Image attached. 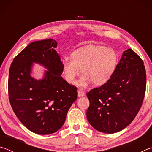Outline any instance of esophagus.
<instances>
[{
    "label": "esophagus",
    "instance_id": "esophagus-1",
    "mask_svg": "<svg viewBox=\"0 0 152 152\" xmlns=\"http://www.w3.org/2000/svg\"><path fill=\"white\" fill-rule=\"evenodd\" d=\"M84 95H85V93L82 91V90H79L78 92V97H82L84 96Z\"/></svg>",
    "mask_w": 152,
    "mask_h": 152
}]
</instances>
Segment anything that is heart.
Here are the masks:
<instances>
[{
  "mask_svg": "<svg viewBox=\"0 0 152 152\" xmlns=\"http://www.w3.org/2000/svg\"><path fill=\"white\" fill-rule=\"evenodd\" d=\"M71 58H65L61 64V73L68 84L75 82L80 73L83 74L76 84L82 88L90 85L101 86L109 81L115 72L118 57L111 48L102 45H87L74 51Z\"/></svg>",
  "mask_w": 152,
  "mask_h": 152,
  "instance_id": "1",
  "label": "heart"
}]
</instances>
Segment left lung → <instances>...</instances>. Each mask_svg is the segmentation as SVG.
<instances>
[{"label":"left lung","instance_id":"obj_1","mask_svg":"<svg viewBox=\"0 0 152 152\" xmlns=\"http://www.w3.org/2000/svg\"><path fill=\"white\" fill-rule=\"evenodd\" d=\"M146 88L143 62L132 49L123 51L109 81L86 94L90 106L86 117L95 129L104 133L127 127L142 104Z\"/></svg>","mask_w":152,"mask_h":152}]
</instances>
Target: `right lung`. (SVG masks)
Listing matches in <instances>:
<instances>
[{
	"label": "right lung",
	"instance_id": "obj_1",
	"mask_svg": "<svg viewBox=\"0 0 152 152\" xmlns=\"http://www.w3.org/2000/svg\"><path fill=\"white\" fill-rule=\"evenodd\" d=\"M52 39L31 43L14 58L9 70V101L14 113L28 129L39 135L62 127L67 113L77 99L76 86L61 75L62 62ZM34 63L45 67L42 79L31 76Z\"/></svg>",
	"mask_w": 152,
	"mask_h": 152
}]
</instances>
